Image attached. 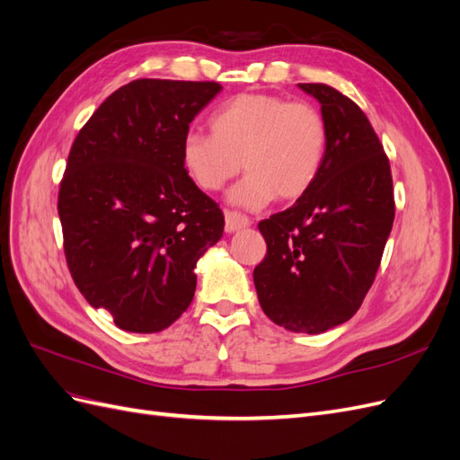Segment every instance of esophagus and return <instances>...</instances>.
Returning a JSON list of instances; mask_svg holds the SVG:
<instances>
[{
  "instance_id": "obj_1",
  "label": "esophagus",
  "mask_w": 460,
  "mask_h": 460,
  "mask_svg": "<svg viewBox=\"0 0 460 460\" xmlns=\"http://www.w3.org/2000/svg\"><path fill=\"white\" fill-rule=\"evenodd\" d=\"M252 225L247 215L238 213V211H225V228L226 232H238L242 228H247Z\"/></svg>"
}]
</instances>
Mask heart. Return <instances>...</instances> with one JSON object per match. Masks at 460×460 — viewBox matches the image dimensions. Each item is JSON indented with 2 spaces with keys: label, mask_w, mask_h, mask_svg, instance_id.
Returning a JSON list of instances; mask_svg holds the SVG:
<instances>
[{
  "label": "heart",
  "mask_w": 460,
  "mask_h": 460,
  "mask_svg": "<svg viewBox=\"0 0 460 460\" xmlns=\"http://www.w3.org/2000/svg\"><path fill=\"white\" fill-rule=\"evenodd\" d=\"M211 132H188L182 166L203 191H218L242 171L230 199L259 208L276 199L297 201L316 184L330 130L320 109L272 93H240L211 117Z\"/></svg>",
  "instance_id": "1"
}]
</instances>
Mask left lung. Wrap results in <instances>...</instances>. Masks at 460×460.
<instances>
[{
  "label": "left lung",
  "mask_w": 460,
  "mask_h": 460,
  "mask_svg": "<svg viewBox=\"0 0 460 460\" xmlns=\"http://www.w3.org/2000/svg\"><path fill=\"white\" fill-rule=\"evenodd\" d=\"M320 103L330 142L316 184L259 222L267 255L253 270L261 307L289 332L323 333L360 307L395 218L389 159L370 120L328 84H299Z\"/></svg>",
  "instance_id": "obj_1"
}]
</instances>
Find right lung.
I'll use <instances>...</instances> for the list:
<instances>
[{
    "label": "right lung",
    "mask_w": 460,
    "mask_h": 460,
    "mask_svg": "<svg viewBox=\"0 0 460 460\" xmlns=\"http://www.w3.org/2000/svg\"><path fill=\"white\" fill-rule=\"evenodd\" d=\"M218 82L140 78L80 128L59 184L66 267L80 294L136 333L169 328L196 294V264L225 232L182 166L190 122Z\"/></svg>",
    "instance_id": "add662e5"
}]
</instances>
